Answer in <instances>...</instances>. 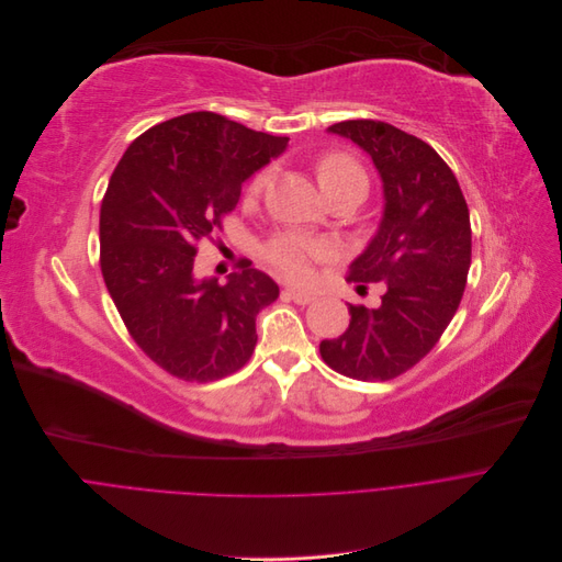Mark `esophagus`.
<instances>
[{"label":"esophagus","mask_w":562,"mask_h":562,"mask_svg":"<svg viewBox=\"0 0 562 562\" xmlns=\"http://www.w3.org/2000/svg\"><path fill=\"white\" fill-rule=\"evenodd\" d=\"M283 294H285L288 299H292L294 303H299V305H307V303H312V301H314V294L303 292V290H296V288H285V290H283Z\"/></svg>","instance_id":"1"}]
</instances>
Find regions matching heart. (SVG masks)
I'll list each match as a JSON object with an SVG mask.
<instances>
[{"label":"heart","instance_id":"b5f03b06","mask_svg":"<svg viewBox=\"0 0 562 562\" xmlns=\"http://www.w3.org/2000/svg\"><path fill=\"white\" fill-rule=\"evenodd\" d=\"M268 172L257 175V179L252 181L250 190L257 194L266 188L268 183ZM316 177H318V186L323 188H334V186H344V183H361L366 186V172L361 170V166L341 153L327 155L318 161L316 168ZM327 255L325 246L314 244V241H305L301 237H281L277 241L270 244L268 248V259L272 266H277L283 274H288L290 279L303 281L310 277L312 272V261L323 259Z\"/></svg>","mask_w":562,"mask_h":562}]
</instances>
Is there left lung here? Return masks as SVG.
Returning <instances> with one entry per match:
<instances>
[{
    "mask_svg": "<svg viewBox=\"0 0 562 562\" xmlns=\"http://www.w3.org/2000/svg\"><path fill=\"white\" fill-rule=\"evenodd\" d=\"M370 155L383 183V214L350 266L355 283H385L379 307L350 305V327L321 341L323 361L359 381H387L416 366L459 310L472 263L470 210L438 153L385 122L327 128Z\"/></svg>",
    "mask_w": 562,
    "mask_h": 562,
    "instance_id": "obj_1",
    "label": "left lung"
}]
</instances>
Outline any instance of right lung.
Segmentation results:
<instances>
[{
    "label": "right lung",
    "mask_w": 562,
    "mask_h": 562,
    "mask_svg": "<svg viewBox=\"0 0 562 562\" xmlns=\"http://www.w3.org/2000/svg\"><path fill=\"white\" fill-rule=\"evenodd\" d=\"M288 142L188 112L137 137L110 177L99 212L101 274L135 344L177 379L216 381L255 352L257 314L279 285L246 259L226 283L196 277L194 255L235 210L244 181Z\"/></svg>",
    "instance_id": "right-lung-1"
}]
</instances>
